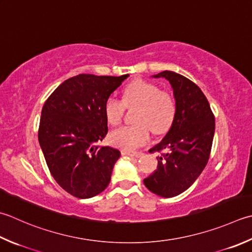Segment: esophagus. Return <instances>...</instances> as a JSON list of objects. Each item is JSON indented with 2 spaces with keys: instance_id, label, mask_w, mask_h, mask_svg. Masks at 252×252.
<instances>
[{
  "instance_id": "obj_1",
  "label": "esophagus",
  "mask_w": 252,
  "mask_h": 252,
  "mask_svg": "<svg viewBox=\"0 0 252 252\" xmlns=\"http://www.w3.org/2000/svg\"><path fill=\"white\" fill-rule=\"evenodd\" d=\"M122 155H129V156H133V157H139L143 156L142 152H130V151H122Z\"/></svg>"
}]
</instances>
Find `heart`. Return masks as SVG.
<instances>
[{
  "instance_id": "obj_1",
  "label": "heart",
  "mask_w": 252,
  "mask_h": 252,
  "mask_svg": "<svg viewBox=\"0 0 252 252\" xmlns=\"http://www.w3.org/2000/svg\"><path fill=\"white\" fill-rule=\"evenodd\" d=\"M134 125L121 126L110 133L112 145L123 150H135L151 139V130L162 134L170 129L175 120L177 103L169 92L160 91L154 83L136 80L126 87L122 100L109 96L103 103V113L110 126L121 122L126 107H135Z\"/></svg>"
}]
</instances>
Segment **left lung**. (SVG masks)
<instances>
[{
	"instance_id": "obj_1",
	"label": "left lung",
	"mask_w": 252,
	"mask_h": 252,
	"mask_svg": "<svg viewBox=\"0 0 252 252\" xmlns=\"http://www.w3.org/2000/svg\"><path fill=\"white\" fill-rule=\"evenodd\" d=\"M165 77L171 84L177 103L175 120L160 143L150 153L158 152L157 169L144 179L147 189L162 198L186 191L208 164L215 132V118L200 87L189 78L171 71Z\"/></svg>"
}]
</instances>
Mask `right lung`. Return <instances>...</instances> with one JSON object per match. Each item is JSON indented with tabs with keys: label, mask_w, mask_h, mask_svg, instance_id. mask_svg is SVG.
Wrapping results in <instances>:
<instances>
[{
	"label": "right lung",
	"mask_w": 252,
	"mask_h": 252,
	"mask_svg": "<svg viewBox=\"0 0 252 252\" xmlns=\"http://www.w3.org/2000/svg\"><path fill=\"white\" fill-rule=\"evenodd\" d=\"M127 76H73L42 107L38 140L44 159L58 185L75 198H93L109 185L120 151L97 145L108 133L103 103Z\"/></svg>",
	"instance_id": "add662e5"
}]
</instances>
